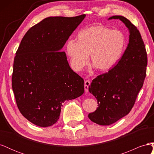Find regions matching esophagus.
<instances>
[{"mask_svg": "<svg viewBox=\"0 0 154 154\" xmlns=\"http://www.w3.org/2000/svg\"><path fill=\"white\" fill-rule=\"evenodd\" d=\"M91 85V82L89 80H86L85 82V92H87L88 91V87H89V85Z\"/></svg>", "mask_w": 154, "mask_h": 154, "instance_id": "34e87169", "label": "esophagus"}]
</instances>
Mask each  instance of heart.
<instances>
[{
    "instance_id": "heart-1",
    "label": "heart",
    "mask_w": 154,
    "mask_h": 154,
    "mask_svg": "<svg viewBox=\"0 0 154 154\" xmlns=\"http://www.w3.org/2000/svg\"><path fill=\"white\" fill-rule=\"evenodd\" d=\"M76 40H69L66 46L72 66L76 71H81L88 64L89 54L93 67L100 71H109L122 58L127 44L123 32L103 26L82 29Z\"/></svg>"
}]
</instances>
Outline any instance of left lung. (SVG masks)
<instances>
[{
    "mask_svg": "<svg viewBox=\"0 0 154 154\" xmlns=\"http://www.w3.org/2000/svg\"><path fill=\"white\" fill-rule=\"evenodd\" d=\"M119 19L129 31V42L122 58L108 72L97 76L88 87L97 99L98 107L88 114L92 122L110 125L127 116L132 109L146 77L147 54L137 27L123 16Z\"/></svg>",
    "mask_w": 154,
    "mask_h": 154,
    "instance_id": "1",
    "label": "left lung"
}]
</instances>
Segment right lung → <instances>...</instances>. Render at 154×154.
Instances as JSON below:
<instances>
[{
  "instance_id": "obj_1",
  "label": "right lung",
  "mask_w": 154,
  "mask_h": 154,
  "mask_svg": "<svg viewBox=\"0 0 154 154\" xmlns=\"http://www.w3.org/2000/svg\"><path fill=\"white\" fill-rule=\"evenodd\" d=\"M85 17L45 18L27 31L17 51L13 91L20 113L36 126L57 123L62 103L84 92V80L61 50Z\"/></svg>"
}]
</instances>
